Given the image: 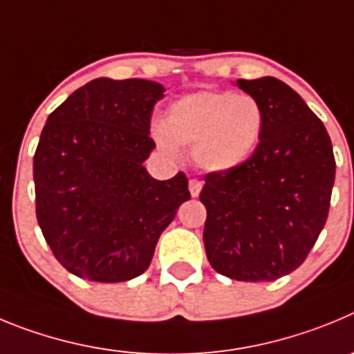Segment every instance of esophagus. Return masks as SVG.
<instances>
[{"label":"esophagus","mask_w":354,"mask_h":354,"mask_svg":"<svg viewBox=\"0 0 354 354\" xmlns=\"http://www.w3.org/2000/svg\"><path fill=\"white\" fill-rule=\"evenodd\" d=\"M201 189H203V181H201V180H190L189 190H190V194H192V197L199 196Z\"/></svg>","instance_id":"esophagus-1"}]
</instances>
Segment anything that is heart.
I'll return each instance as SVG.
<instances>
[{"instance_id":"1","label":"heart","mask_w":354,"mask_h":354,"mask_svg":"<svg viewBox=\"0 0 354 354\" xmlns=\"http://www.w3.org/2000/svg\"><path fill=\"white\" fill-rule=\"evenodd\" d=\"M264 129V113L250 95L197 91L178 98L165 122L151 127L164 153H178V145L194 148V158L206 171H229L254 153Z\"/></svg>"}]
</instances>
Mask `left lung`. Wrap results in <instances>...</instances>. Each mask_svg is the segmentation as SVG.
Masks as SVG:
<instances>
[{
	"instance_id": "left-lung-1",
	"label": "left lung",
	"mask_w": 354,
	"mask_h": 354,
	"mask_svg": "<svg viewBox=\"0 0 354 354\" xmlns=\"http://www.w3.org/2000/svg\"><path fill=\"white\" fill-rule=\"evenodd\" d=\"M236 84L261 104L264 129L243 164L205 176L203 238L215 272L268 282L295 272L319 238L335 157L323 122L286 82L261 77Z\"/></svg>"
}]
</instances>
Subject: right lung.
<instances>
[{
	"mask_svg": "<svg viewBox=\"0 0 354 354\" xmlns=\"http://www.w3.org/2000/svg\"><path fill=\"white\" fill-rule=\"evenodd\" d=\"M164 91L145 79L100 77L47 118L33 157L37 221L54 257L81 279L111 284L145 273L190 199L185 173L158 181L142 165Z\"/></svg>",
	"mask_w": 354,
	"mask_h": 354,
	"instance_id": "add662e5",
	"label": "right lung"
}]
</instances>
